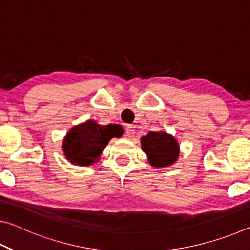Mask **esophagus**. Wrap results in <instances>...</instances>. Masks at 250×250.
I'll return each instance as SVG.
<instances>
[{
	"instance_id": "obj_1",
	"label": "esophagus",
	"mask_w": 250,
	"mask_h": 250,
	"mask_svg": "<svg viewBox=\"0 0 250 250\" xmlns=\"http://www.w3.org/2000/svg\"><path fill=\"white\" fill-rule=\"evenodd\" d=\"M125 134H126V137H129V138H133L134 137V134H135V130H134V128L132 125H128L125 128Z\"/></svg>"
}]
</instances>
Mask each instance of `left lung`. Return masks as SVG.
Returning a JSON list of instances; mask_svg holds the SVG:
<instances>
[{
  "mask_svg": "<svg viewBox=\"0 0 250 250\" xmlns=\"http://www.w3.org/2000/svg\"><path fill=\"white\" fill-rule=\"evenodd\" d=\"M141 147L146 154L149 163L155 168L172 166L180 155L179 142L172 134L164 131H152L142 137Z\"/></svg>",
  "mask_w": 250,
  "mask_h": 250,
  "instance_id": "obj_1",
  "label": "left lung"
}]
</instances>
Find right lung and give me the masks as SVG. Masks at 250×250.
<instances>
[{
    "label": "right lung",
    "mask_w": 250,
    "mask_h": 250,
    "mask_svg": "<svg viewBox=\"0 0 250 250\" xmlns=\"http://www.w3.org/2000/svg\"><path fill=\"white\" fill-rule=\"evenodd\" d=\"M124 134L120 125H101L95 120H87L71 128L62 140V150L71 164L80 167L98 162L100 154L112 138Z\"/></svg>",
    "instance_id": "1"
}]
</instances>
